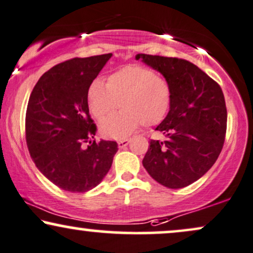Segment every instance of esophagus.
<instances>
[{
	"instance_id": "esophagus-1",
	"label": "esophagus",
	"mask_w": 253,
	"mask_h": 253,
	"mask_svg": "<svg viewBox=\"0 0 253 253\" xmlns=\"http://www.w3.org/2000/svg\"><path fill=\"white\" fill-rule=\"evenodd\" d=\"M129 141H130V139H123V140H120V141L118 142L119 147H120V148H124V147H126V146L129 144Z\"/></svg>"
}]
</instances>
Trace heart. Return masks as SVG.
Masks as SVG:
<instances>
[{
    "mask_svg": "<svg viewBox=\"0 0 253 253\" xmlns=\"http://www.w3.org/2000/svg\"><path fill=\"white\" fill-rule=\"evenodd\" d=\"M119 102L123 111L100 124L107 138H125L140 124L146 127L160 124L171 107V84L152 69L128 66L109 75L106 84L95 80L88 88V108L96 119L113 113Z\"/></svg>",
    "mask_w": 253,
    "mask_h": 253,
    "instance_id": "1",
    "label": "heart"
}]
</instances>
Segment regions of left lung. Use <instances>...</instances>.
<instances>
[{"label": "left lung", "instance_id": "left-lung-1", "mask_svg": "<svg viewBox=\"0 0 253 253\" xmlns=\"http://www.w3.org/2000/svg\"><path fill=\"white\" fill-rule=\"evenodd\" d=\"M172 87L167 117L156 130L164 140H151L142 165L159 184L181 188L202 178L223 150L227 111L221 88L190 61L138 54Z\"/></svg>", "mask_w": 253, "mask_h": 253}]
</instances>
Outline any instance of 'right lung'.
I'll use <instances>...</instances> for the list:
<instances>
[{
	"instance_id": "add662e5",
	"label": "right lung",
	"mask_w": 253,
	"mask_h": 253,
	"mask_svg": "<svg viewBox=\"0 0 253 253\" xmlns=\"http://www.w3.org/2000/svg\"><path fill=\"white\" fill-rule=\"evenodd\" d=\"M112 54L74 57L45 72L30 94L26 140L30 156L45 178L69 192H86L107 174L117 141L91 139L88 88Z\"/></svg>"
}]
</instances>
